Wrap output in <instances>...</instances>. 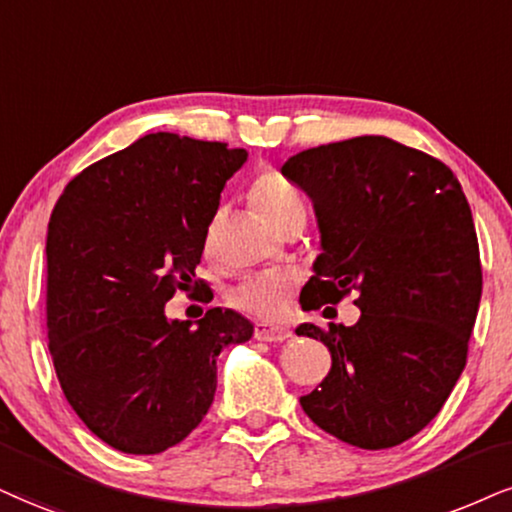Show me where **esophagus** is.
I'll return each mask as SVG.
<instances>
[{
	"mask_svg": "<svg viewBox=\"0 0 512 512\" xmlns=\"http://www.w3.org/2000/svg\"><path fill=\"white\" fill-rule=\"evenodd\" d=\"M254 337L258 342H285V339L292 337V332L285 330V327L268 325V323H256Z\"/></svg>",
	"mask_w": 512,
	"mask_h": 512,
	"instance_id": "esophagus-1",
	"label": "esophagus"
}]
</instances>
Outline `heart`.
<instances>
[{
  "mask_svg": "<svg viewBox=\"0 0 512 512\" xmlns=\"http://www.w3.org/2000/svg\"><path fill=\"white\" fill-rule=\"evenodd\" d=\"M251 204L261 218L275 230L292 223L296 218H306V201L299 187L277 170L258 173L249 187ZM296 287V277L285 270H263L246 277L244 282L232 289L230 301L239 311L261 315V318H280L287 311V299Z\"/></svg>",
  "mask_w": 512,
  "mask_h": 512,
  "instance_id": "heart-1",
  "label": "heart"
}]
</instances>
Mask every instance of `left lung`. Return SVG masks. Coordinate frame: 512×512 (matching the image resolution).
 Listing matches in <instances>:
<instances>
[{"label":"left lung","instance_id":"8db88e82","mask_svg":"<svg viewBox=\"0 0 512 512\" xmlns=\"http://www.w3.org/2000/svg\"><path fill=\"white\" fill-rule=\"evenodd\" d=\"M282 175L313 199L323 235L301 306L356 294L361 308L351 327L296 330L332 353L301 408L346 444L391 449L430 425L468 363L482 296L468 199L446 163L380 135L301 151Z\"/></svg>","mask_w":512,"mask_h":512}]
</instances>
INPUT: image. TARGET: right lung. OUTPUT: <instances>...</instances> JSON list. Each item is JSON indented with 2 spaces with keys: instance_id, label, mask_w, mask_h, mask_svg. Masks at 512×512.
Wrapping results in <instances>:
<instances>
[{
  "instance_id": "add662e5",
  "label": "right lung",
  "mask_w": 512,
  "mask_h": 512,
  "mask_svg": "<svg viewBox=\"0 0 512 512\" xmlns=\"http://www.w3.org/2000/svg\"><path fill=\"white\" fill-rule=\"evenodd\" d=\"M244 149L175 132L144 135L68 182L47 232V339L56 377L87 430L154 456L204 420L216 358L249 342L235 311L168 323L166 301L197 292L208 225ZM213 299L204 289L199 301Z\"/></svg>"
}]
</instances>
